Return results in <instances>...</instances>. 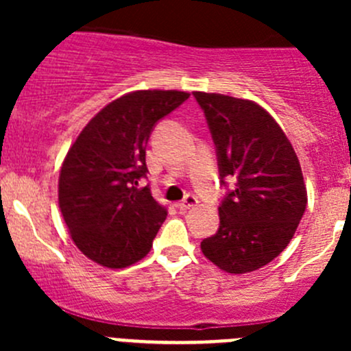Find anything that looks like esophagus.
<instances>
[{
  "label": "esophagus",
  "instance_id": "obj_1",
  "mask_svg": "<svg viewBox=\"0 0 351 351\" xmlns=\"http://www.w3.org/2000/svg\"><path fill=\"white\" fill-rule=\"evenodd\" d=\"M197 204H198V198L195 195H192V193H189V195H186L182 202H180L178 208H180V210H189V208L195 207Z\"/></svg>",
  "mask_w": 351,
  "mask_h": 351
}]
</instances>
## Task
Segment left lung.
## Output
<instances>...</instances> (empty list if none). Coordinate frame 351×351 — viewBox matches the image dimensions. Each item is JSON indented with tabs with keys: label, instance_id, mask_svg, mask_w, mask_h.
<instances>
[{
	"label": "left lung",
	"instance_id": "8db88e82",
	"mask_svg": "<svg viewBox=\"0 0 351 351\" xmlns=\"http://www.w3.org/2000/svg\"><path fill=\"white\" fill-rule=\"evenodd\" d=\"M193 97L212 134L221 183L236 180L202 253L228 274L258 270L285 250L306 210L299 159L274 117L254 101L202 91Z\"/></svg>",
	"mask_w": 351,
	"mask_h": 351
}]
</instances>
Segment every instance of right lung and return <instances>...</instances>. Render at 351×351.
Returning a JSON list of instances; mask_svg holds the SVG:
<instances>
[{
	"label": "right lung",
	"instance_id": "obj_1",
	"mask_svg": "<svg viewBox=\"0 0 351 351\" xmlns=\"http://www.w3.org/2000/svg\"><path fill=\"white\" fill-rule=\"evenodd\" d=\"M185 91L144 90L101 108L71 146L59 176V207L74 244L90 260L125 268L143 260L166 219L146 178V146L156 123Z\"/></svg>",
	"mask_w": 351,
	"mask_h": 351
}]
</instances>
